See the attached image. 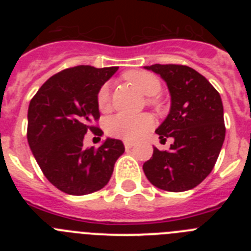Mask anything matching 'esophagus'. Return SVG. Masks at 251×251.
I'll return each instance as SVG.
<instances>
[{"label":"esophagus","instance_id":"obj_1","mask_svg":"<svg viewBox=\"0 0 251 251\" xmlns=\"http://www.w3.org/2000/svg\"><path fill=\"white\" fill-rule=\"evenodd\" d=\"M124 147H126V150H130V148L133 147V143L132 142H124Z\"/></svg>","mask_w":251,"mask_h":251}]
</instances>
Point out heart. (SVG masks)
Returning <instances> with one entry per match:
<instances>
[{"label": "heart", "mask_w": 251, "mask_h": 251, "mask_svg": "<svg viewBox=\"0 0 251 251\" xmlns=\"http://www.w3.org/2000/svg\"><path fill=\"white\" fill-rule=\"evenodd\" d=\"M124 79L132 84L136 89L147 97H153L161 92V81L156 75L147 72L133 70L124 75ZM110 101V88L108 84L100 86L97 103L99 109H108ZM147 103L150 105H158V101L154 98H148ZM153 127V118L148 114H141L137 117H130L126 114H115L108 118L105 123V130L109 136L121 138L124 141H136L141 138L145 133H147Z\"/></svg>", "instance_id": "1"}]
</instances>
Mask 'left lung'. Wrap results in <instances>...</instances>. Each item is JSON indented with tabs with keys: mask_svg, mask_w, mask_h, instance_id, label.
I'll list each match as a JSON object with an SVG mask.
<instances>
[{
	"mask_svg": "<svg viewBox=\"0 0 251 251\" xmlns=\"http://www.w3.org/2000/svg\"><path fill=\"white\" fill-rule=\"evenodd\" d=\"M166 81L171 95L167 118L156 129L159 139L172 137L168 151L153 148L143 165L156 187L182 192L200 185L210 175L225 139L221 97L203 75L190 66L154 64L145 66Z\"/></svg>",
	"mask_w": 251,
	"mask_h": 251,
	"instance_id": "1",
	"label": "left lung"
}]
</instances>
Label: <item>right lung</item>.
Listing matches in <instances>:
<instances>
[{
    "label": "right lung",
    "instance_id": "add662e5",
    "mask_svg": "<svg viewBox=\"0 0 251 251\" xmlns=\"http://www.w3.org/2000/svg\"><path fill=\"white\" fill-rule=\"evenodd\" d=\"M117 66L69 68L49 77L31 99L27 141L43 174L60 191L81 196L109 182L115 161L124 153L119 139L106 138L99 148H84V136L100 117L97 103L100 86Z\"/></svg>",
    "mask_w": 251,
    "mask_h": 251
}]
</instances>
